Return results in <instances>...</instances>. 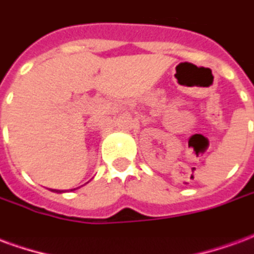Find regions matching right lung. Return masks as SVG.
I'll list each match as a JSON object with an SVG mask.
<instances>
[{
  "label": "right lung",
  "mask_w": 254,
  "mask_h": 254,
  "mask_svg": "<svg viewBox=\"0 0 254 254\" xmlns=\"http://www.w3.org/2000/svg\"><path fill=\"white\" fill-rule=\"evenodd\" d=\"M73 190V189H72ZM53 191H57V193H63V191H60V190H56V189H53Z\"/></svg>",
  "instance_id": "add662e5"
}]
</instances>
